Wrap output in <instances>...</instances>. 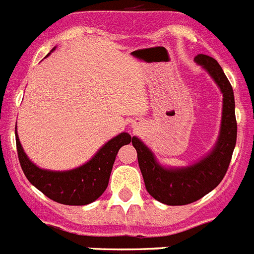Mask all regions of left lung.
<instances>
[{"label":"left lung","mask_w":254,"mask_h":254,"mask_svg":"<svg viewBox=\"0 0 254 254\" xmlns=\"http://www.w3.org/2000/svg\"><path fill=\"white\" fill-rule=\"evenodd\" d=\"M194 61L207 69L224 96L221 128L215 149L192 167L165 169L156 163L152 152L137 137L132 138L146 190L159 202L169 206L192 203L217 187L228 172L237 142V120L232 85L216 60L210 56L198 55L194 57Z\"/></svg>","instance_id":"obj_1"}]
</instances>
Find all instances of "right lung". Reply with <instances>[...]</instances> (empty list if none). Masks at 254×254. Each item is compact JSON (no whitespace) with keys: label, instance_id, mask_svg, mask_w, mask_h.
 Here are the masks:
<instances>
[{"label":"right lung","instance_id":"add662e5","mask_svg":"<svg viewBox=\"0 0 254 254\" xmlns=\"http://www.w3.org/2000/svg\"><path fill=\"white\" fill-rule=\"evenodd\" d=\"M15 134L20 165L28 181L48 198L69 206L87 205L102 196L108 187L118 150L133 138L123 132L108 141L95 156L82 167L68 172H49L35 167L29 160L17 137L16 128Z\"/></svg>","mask_w":254,"mask_h":254}]
</instances>
